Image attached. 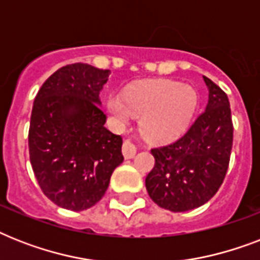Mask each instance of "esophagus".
<instances>
[{
    "instance_id": "obj_1",
    "label": "esophagus",
    "mask_w": 260,
    "mask_h": 260,
    "mask_svg": "<svg viewBox=\"0 0 260 260\" xmlns=\"http://www.w3.org/2000/svg\"><path fill=\"white\" fill-rule=\"evenodd\" d=\"M122 155L125 159H132L136 155V147L134 143H131L129 140H125L122 143Z\"/></svg>"
}]
</instances>
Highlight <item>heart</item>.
<instances>
[{
    "label": "heart",
    "mask_w": 260,
    "mask_h": 260,
    "mask_svg": "<svg viewBox=\"0 0 260 260\" xmlns=\"http://www.w3.org/2000/svg\"><path fill=\"white\" fill-rule=\"evenodd\" d=\"M197 102V93L189 85L151 81L131 87L124 95L112 94L106 109L118 125L142 116V134L151 142H166L186 129Z\"/></svg>",
    "instance_id": "heart-1"
}]
</instances>
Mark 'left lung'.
Masks as SVG:
<instances>
[{
	"instance_id": "1",
	"label": "left lung",
	"mask_w": 260,
	"mask_h": 260,
	"mask_svg": "<svg viewBox=\"0 0 260 260\" xmlns=\"http://www.w3.org/2000/svg\"><path fill=\"white\" fill-rule=\"evenodd\" d=\"M205 110L177 142L151 150L155 166L146 178L151 200L163 209L187 212L220 189L230 165L234 125L226 94L204 77Z\"/></svg>"
}]
</instances>
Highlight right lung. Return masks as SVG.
<instances>
[{
	"instance_id": "right-lung-1",
	"label": "right lung",
	"mask_w": 260,
	"mask_h": 260,
	"mask_svg": "<svg viewBox=\"0 0 260 260\" xmlns=\"http://www.w3.org/2000/svg\"><path fill=\"white\" fill-rule=\"evenodd\" d=\"M109 74L85 63L67 64L35 97L30 165L43 193L64 209L79 212L95 205L124 160L121 136L104 125L100 93Z\"/></svg>"
}]
</instances>
